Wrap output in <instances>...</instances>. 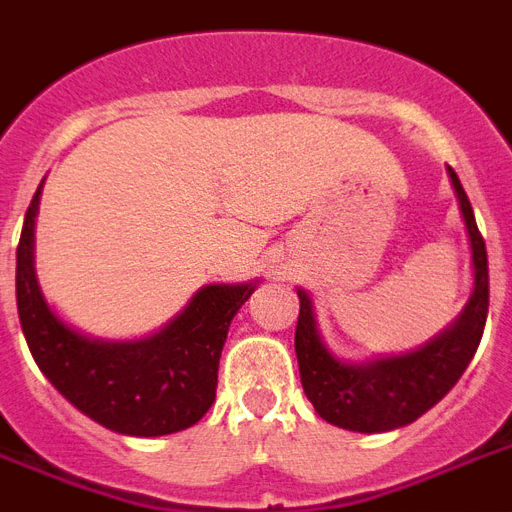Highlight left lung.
Wrapping results in <instances>:
<instances>
[{
    "label": "left lung",
    "mask_w": 512,
    "mask_h": 512,
    "mask_svg": "<svg viewBox=\"0 0 512 512\" xmlns=\"http://www.w3.org/2000/svg\"><path fill=\"white\" fill-rule=\"evenodd\" d=\"M447 175L471 240L474 290L466 308L445 332L403 356L366 363L340 361L319 335L314 303L306 290H298L301 314L295 327V356L303 392L316 413L340 429L377 434L413 424L453 390L479 348L489 311L487 246L453 167H447Z\"/></svg>",
    "instance_id": "left-lung-1"
}]
</instances>
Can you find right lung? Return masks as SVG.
I'll return each mask as SVG.
<instances>
[{
	"instance_id": "obj_1",
	"label": "right lung",
	"mask_w": 512,
	"mask_h": 512,
	"mask_svg": "<svg viewBox=\"0 0 512 512\" xmlns=\"http://www.w3.org/2000/svg\"><path fill=\"white\" fill-rule=\"evenodd\" d=\"M41 188L44 180L25 211L15 272L20 327L38 369L80 413L117 434L162 437L201 421L217 398L232 316L256 282L201 287L167 327L143 340L83 335L54 314L38 287L33 235Z\"/></svg>"
}]
</instances>
